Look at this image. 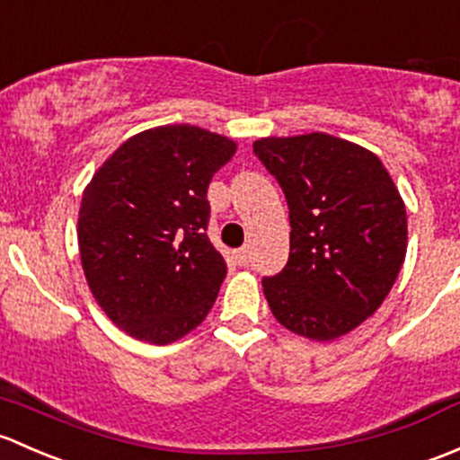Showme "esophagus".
<instances>
[{
	"label": "esophagus",
	"mask_w": 460,
	"mask_h": 460,
	"mask_svg": "<svg viewBox=\"0 0 460 460\" xmlns=\"http://www.w3.org/2000/svg\"><path fill=\"white\" fill-rule=\"evenodd\" d=\"M234 257H236V263H239V265H248V261H250V250L248 248L236 250Z\"/></svg>",
	"instance_id": "1"
}]
</instances>
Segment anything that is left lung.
<instances>
[{
    "label": "left lung",
    "instance_id": "left-lung-1",
    "mask_svg": "<svg viewBox=\"0 0 460 460\" xmlns=\"http://www.w3.org/2000/svg\"><path fill=\"white\" fill-rule=\"evenodd\" d=\"M252 148L290 208V259L263 279L274 319L310 341L352 332L381 307L405 261L399 188L376 155L325 132L261 137Z\"/></svg>",
    "mask_w": 460,
    "mask_h": 460
}]
</instances>
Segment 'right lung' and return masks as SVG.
Listing matches in <instances>:
<instances>
[{
  "mask_svg": "<svg viewBox=\"0 0 460 460\" xmlns=\"http://www.w3.org/2000/svg\"><path fill=\"white\" fill-rule=\"evenodd\" d=\"M236 141L190 124L132 135L84 188L79 257L94 301L126 334L174 343L197 328L226 279L208 239V186Z\"/></svg>",
  "mask_w": 460,
  "mask_h": 460,
  "instance_id": "obj_1",
  "label": "right lung"
}]
</instances>
